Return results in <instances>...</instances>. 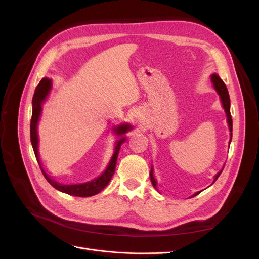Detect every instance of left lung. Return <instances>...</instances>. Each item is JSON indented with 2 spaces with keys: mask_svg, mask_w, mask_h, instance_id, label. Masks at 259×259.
<instances>
[{
  "mask_svg": "<svg viewBox=\"0 0 259 259\" xmlns=\"http://www.w3.org/2000/svg\"><path fill=\"white\" fill-rule=\"evenodd\" d=\"M211 81H213L214 88L216 89V91H217V92H218V94H219V96H221V98H222L223 106H224V109H225L226 114H227V121H228L229 130H230V132H232V117H231V113H230V98H229L228 90H227L225 83L223 82V80L221 79V77L218 76V74L214 73L213 75H211ZM230 135H231V138H232V133H230ZM221 174H222V171H221V173H218V174L216 175L214 182H216V179L219 177V175H221ZM151 183H152L153 187L155 188V186H156V182H155V179L153 178V175H152V169H151ZM199 193H200V192L195 193V195L199 194Z\"/></svg>",
  "mask_w": 259,
  "mask_h": 259,
  "instance_id": "obj_1",
  "label": "left lung"
}]
</instances>
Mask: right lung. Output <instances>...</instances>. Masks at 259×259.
I'll return each mask as SVG.
<instances>
[{
	"instance_id": "right-lung-1",
	"label": "right lung",
	"mask_w": 259,
	"mask_h": 259,
	"mask_svg": "<svg viewBox=\"0 0 259 259\" xmlns=\"http://www.w3.org/2000/svg\"><path fill=\"white\" fill-rule=\"evenodd\" d=\"M51 80L48 79V77H44V79L41 80V82L38 83L36 86L34 95L32 98V116H31V122H30V138H31V144H32L33 151L35 154V158L37 160L38 165L41 167L40 161H38V152H37V134H36V125L38 117H40L41 114V109H42V103L44 99L48 96V94L51 90ZM132 127L130 125H121V126L117 127L115 132L117 134L121 135L130 131ZM124 138L117 142V146L115 147V151L112 155L111 161L109 163V165L107 169L105 170V173L99 176L98 178L92 180L90 183H85V184H77V185H62L57 182H55L54 179H51L49 175L45 173L43 168L41 167L42 173L45 177V179L55 188L61 192H65L70 195H74V197H92V195H95L99 193L104 188L109 184L110 179L112 178L114 171H115V165H116V160H117V155H119V151L122 143L124 142Z\"/></svg>"
}]
</instances>
